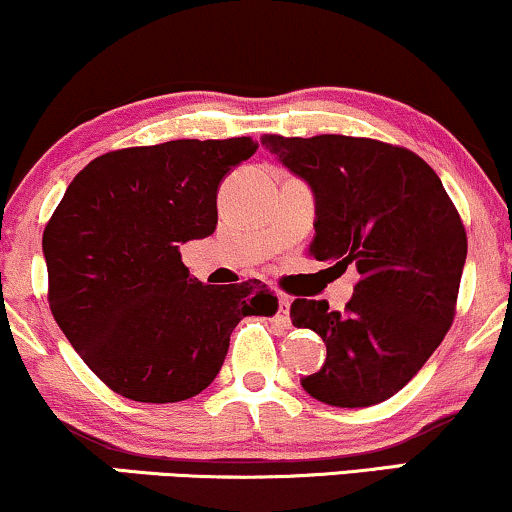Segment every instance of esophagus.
<instances>
[{"mask_svg": "<svg viewBox=\"0 0 512 512\" xmlns=\"http://www.w3.org/2000/svg\"><path fill=\"white\" fill-rule=\"evenodd\" d=\"M288 310H291V298H288V295H279V310H276V319H279V322H288Z\"/></svg>", "mask_w": 512, "mask_h": 512, "instance_id": "obj_1", "label": "esophagus"}]
</instances>
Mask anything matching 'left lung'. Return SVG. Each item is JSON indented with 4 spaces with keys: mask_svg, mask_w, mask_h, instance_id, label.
Here are the masks:
<instances>
[{
    "mask_svg": "<svg viewBox=\"0 0 512 512\" xmlns=\"http://www.w3.org/2000/svg\"><path fill=\"white\" fill-rule=\"evenodd\" d=\"M317 197L310 257L360 281L343 312L295 298L291 319L326 343L319 372L300 379L312 398L367 408L420 372L451 329L467 233L436 171L408 147L353 135H262Z\"/></svg>",
    "mask_w": 512,
    "mask_h": 512,
    "instance_id": "left-lung-1",
    "label": "left lung"
}]
</instances>
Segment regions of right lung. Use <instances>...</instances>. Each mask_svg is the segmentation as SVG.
Wrapping results in <instances>:
<instances>
[{"label":"right lung","instance_id":"1","mask_svg":"<svg viewBox=\"0 0 512 512\" xmlns=\"http://www.w3.org/2000/svg\"><path fill=\"white\" fill-rule=\"evenodd\" d=\"M252 138L169 140L92 159L42 233L47 300L59 329L104 384L138 403L205 391L231 331L274 315L257 279L190 281L178 243L217 229V190L257 152Z\"/></svg>","mask_w":512,"mask_h":512}]
</instances>
